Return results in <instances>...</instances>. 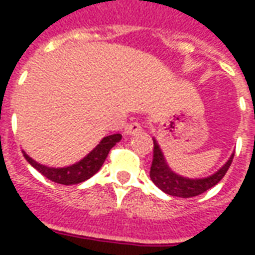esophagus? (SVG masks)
<instances>
[{
    "instance_id": "esophagus-1",
    "label": "esophagus",
    "mask_w": 255,
    "mask_h": 255,
    "mask_svg": "<svg viewBox=\"0 0 255 255\" xmlns=\"http://www.w3.org/2000/svg\"><path fill=\"white\" fill-rule=\"evenodd\" d=\"M140 129H142V127H140L139 123H129V124H127L126 128H124V133H126V135H132V133L135 132H139Z\"/></svg>"
}]
</instances>
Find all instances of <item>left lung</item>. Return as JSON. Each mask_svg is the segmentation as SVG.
Here are the masks:
<instances>
[{"instance_id":"8db88e82","label":"left lung","mask_w":255,"mask_h":255,"mask_svg":"<svg viewBox=\"0 0 255 255\" xmlns=\"http://www.w3.org/2000/svg\"><path fill=\"white\" fill-rule=\"evenodd\" d=\"M154 142V150H153V164L150 168V179L154 183L161 191H164L168 195L179 198H191L197 197L202 192L208 191L209 188L214 187L217 183L224 177V175L231 166L232 158L235 151L230 155V158L225 161V164L217 171L205 177H187L182 176L172 169L168 165L166 158L161 146L158 144V140L153 138Z\"/></svg>"}]
</instances>
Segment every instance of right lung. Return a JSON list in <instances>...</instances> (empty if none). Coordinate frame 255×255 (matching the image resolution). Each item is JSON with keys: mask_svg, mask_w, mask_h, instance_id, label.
I'll return each mask as SVG.
<instances>
[{"mask_svg": "<svg viewBox=\"0 0 255 255\" xmlns=\"http://www.w3.org/2000/svg\"><path fill=\"white\" fill-rule=\"evenodd\" d=\"M120 140H122L120 133L108 135L105 138L101 139L100 143L97 144L89 154L84 155L82 160H79L72 165L63 166V168L43 165L41 162H36L34 158H31L24 150H21V151H23L25 160L28 161V164L34 166L38 172H41L42 175L47 177L49 180L58 183V184H64V186H72V184L86 182L87 179L94 176L101 169V166L104 165L112 147L119 143Z\"/></svg>", "mask_w": 255, "mask_h": 255, "instance_id": "obj_1", "label": "right lung"}]
</instances>
